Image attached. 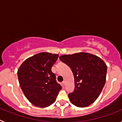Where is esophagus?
Wrapping results in <instances>:
<instances>
[{"label": "esophagus", "mask_w": 122, "mask_h": 122, "mask_svg": "<svg viewBox=\"0 0 122 122\" xmlns=\"http://www.w3.org/2000/svg\"><path fill=\"white\" fill-rule=\"evenodd\" d=\"M62 84H63V86H65V84H66V81H63V82H62Z\"/></svg>", "instance_id": "34e87169"}]
</instances>
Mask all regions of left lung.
Instances as JSON below:
<instances>
[{"label": "left lung", "instance_id": "8db88e82", "mask_svg": "<svg viewBox=\"0 0 122 122\" xmlns=\"http://www.w3.org/2000/svg\"><path fill=\"white\" fill-rule=\"evenodd\" d=\"M59 59L70 68L74 75L75 88L68 94L71 103L79 107L92 104L105 84L107 66L104 61L86 52L63 55Z\"/></svg>", "mask_w": 122, "mask_h": 122}]
</instances>
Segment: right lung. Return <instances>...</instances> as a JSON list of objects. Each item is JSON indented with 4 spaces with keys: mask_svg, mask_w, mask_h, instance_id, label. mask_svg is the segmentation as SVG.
<instances>
[{
    "mask_svg": "<svg viewBox=\"0 0 122 122\" xmlns=\"http://www.w3.org/2000/svg\"><path fill=\"white\" fill-rule=\"evenodd\" d=\"M59 55L40 52L28 58L18 70L19 84L27 100L35 106L53 104L62 87L51 71Z\"/></svg>",
    "mask_w": 122,
    "mask_h": 122,
    "instance_id": "obj_1",
    "label": "right lung"
}]
</instances>
